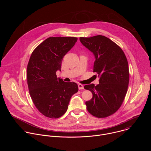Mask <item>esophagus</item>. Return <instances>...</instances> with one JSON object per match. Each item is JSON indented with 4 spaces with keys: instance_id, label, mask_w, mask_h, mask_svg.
Wrapping results in <instances>:
<instances>
[{
    "instance_id": "1",
    "label": "esophagus",
    "mask_w": 151,
    "mask_h": 151,
    "mask_svg": "<svg viewBox=\"0 0 151 151\" xmlns=\"http://www.w3.org/2000/svg\"><path fill=\"white\" fill-rule=\"evenodd\" d=\"M78 88H79V90H82V89H83V85L82 84L79 83L78 84Z\"/></svg>"
}]
</instances>
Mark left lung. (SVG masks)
Returning a JSON list of instances; mask_svg holds the SVG:
<instances>
[{"instance_id": "1", "label": "left lung", "mask_w": 151, "mask_h": 151, "mask_svg": "<svg viewBox=\"0 0 151 151\" xmlns=\"http://www.w3.org/2000/svg\"><path fill=\"white\" fill-rule=\"evenodd\" d=\"M79 40L94 54L93 72L100 78L96 86H84L93 94L92 99L85 102L87 109L97 118L111 116L119 109L127 92L129 68L126 56L120 47L106 36L81 37Z\"/></svg>"}]
</instances>
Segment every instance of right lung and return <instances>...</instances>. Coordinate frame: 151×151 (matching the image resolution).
<instances>
[{"label":"right lung","mask_w":151,"mask_h":151,"mask_svg":"<svg viewBox=\"0 0 151 151\" xmlns=\"http://www.w3.org/2000/svg\"><path fill=\"white\" fill-rule=\"evenodd\" d=\"M78 40L75 37H50L32 52L27 68L29 93L37 109L45 116L58 118L68 110L71 97L78 92L75 82L57 78L61 61Z\"/></svg>","instance_id":"obj_1"}]
</instances>
